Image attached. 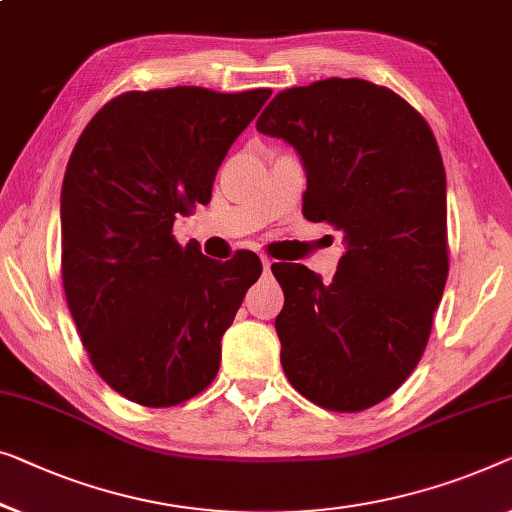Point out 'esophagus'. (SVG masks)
Listing matches in <instances>:
<instances>
[{"label": "esophagus", "instance_id": "34e87169", "mask_svg": "<svg viewBox=\"0 0 512 512\" xmlns=\"http://www.w3.org/2000/svg\"><path fill=\"white\" fill-rule=\"evenodd\" d=\"M272 265H274V261H272V258H268V256H263V270H265V272H270V268H272Z\"/></svg>", "mask_w": 512, "mask_h": 512}]
</instances>
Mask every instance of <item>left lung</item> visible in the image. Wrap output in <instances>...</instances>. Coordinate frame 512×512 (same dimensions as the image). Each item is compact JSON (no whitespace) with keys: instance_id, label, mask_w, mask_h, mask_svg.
I'll list each match as a JSON object with an SVG mask.
<instances>
[{"instance_id":"1","label":"left lung","mask_w":512,"mask_h":512,"mask_svg":"<svg viewBox=\"0 0 512 512\" xmlns=\"http://www.w3.org/2000/svg\"><path fill=\"white\" fill-rule=\"evenodd\" d=\"M256 129L298 152L302 214L344 233L332 281L272 265L286 298L274 321L281 367L323 409H369L416 369L448 279L439 145L402 96L360 78L279 92Z\"/></svg>"}]
</instances>
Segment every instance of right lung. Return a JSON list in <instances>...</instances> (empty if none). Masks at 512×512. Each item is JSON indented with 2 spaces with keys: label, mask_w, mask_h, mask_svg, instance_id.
Here are the masks:
<instances>
[{
  "label": "right lung",
  "mask_w": 512,
  "mask_h": 512,
  "mask_svg": "<svg viewBox=\"0 0 512 512\" xmlns=\"http://www.w3.org/2000/svg\"><path fill=\"white\" fill-rule=\"evenodd\" d=\"M270 94L127 92L73 147L59 203L66 302L94 369L131 402H187L219 372L221 337L261 258L212 261L170 231L210 203L221 161Z\"/></svg>",
  "instance_id": "obj_1"
}]
</instances>
